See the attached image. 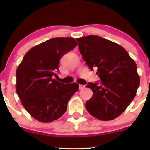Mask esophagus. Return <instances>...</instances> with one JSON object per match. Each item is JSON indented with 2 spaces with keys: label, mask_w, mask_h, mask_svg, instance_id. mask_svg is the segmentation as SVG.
<instances>
[{
  "label": "esophagus",
  "mask_w": 150,
  "mask_h": 150,
  "mask_svg": "<svg viewBox=\"0 0 150 150\" xmlns=\"http://www.w3.org/2000/svg\"><path fill=\"white\" fill-rule=\"evenodd\" d=\"M85 86L83 85H79V89H83L85 88Z\"/></svg>",
  "instance_id": "obj_1"
}]
</instances>
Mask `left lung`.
<instances>
[{"label": "left lung", "instance_id": "1", "mask_svg": "<svg viewBox=\"0 0 150 150\" xmlns=\"http://www.w3.org/2000/svg\"><path fill=\"white\" fill-rule=\"evenodd\" d=\"M80 52L99 83H89L93 96L86 102L90 115L102 121L120 116L134 99L140 84L137 64L116 43L98 35L76 38Z\"/></svg>", "mask_w": 150, "mask_h": 150}]
</instances>
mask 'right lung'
I'll use <instances>...</instances> for the list:
<instances>
[{
  "mask_svg": "<svg viewBox=\"0 0 150 150\" xmlns=\"http://www.w3.org/2000/svg\"><path fill=\"white\" fill-rule=\"evenodd\" d=\"M78 45L71 38H55L28 51L16 70V93L24 108L39 122L61 117L79 89L77 83L57 81L59 61Z\"/></svg>",
  "mask_w": 150,
  "mask_h": 150,
  "instance_id": "1",
  "label": "right lung"
}]
</instances>
